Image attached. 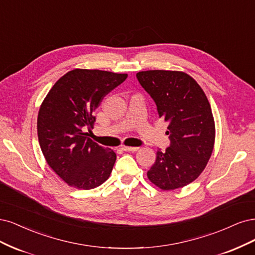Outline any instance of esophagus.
Segmentation results:
<instances>
[{
  "instance_id": "34e87169",
  "label": "esophagus",
  "mask_w": 255,
  "mask_h": 255,
  "mask_svg": "<svg viewBox=\"0 0 255 255\" xmlns=\"http://www.w3.org/2000/svg\"><path fill=\"white\" fill-rule=\"evenodd\" d=\"M122 149L124 151H136L138 148L137 147H132V146H122Z\"/></svg>"
}]
</instances>
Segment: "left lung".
<instances>
[{"instance_id": "1", "label": "left lung", "mask_w": 255, "mask_h": 255, "mask_svg": "<svg viewBox=\"0 0 255 255\" xmlns=\"http://www.w3.org/2000/svg\"><path fill=\"white\" fill-rule=\"evenodd\" d=\"M157 105L159 118L168 123L170 144L157 151L147 177L164 191L193 182L207 166L215 141L211 106L200 86L183 72L153 70L136 74Z\"/></svg>"}]
</instances>
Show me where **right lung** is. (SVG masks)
Here are the masks:
<instances>
[{
    "label": "right lung",
    "instance_id": "right-lung-1",
    "mask_svg": "<svg viewBox=\"0 0 255 255\" xmlns=\"http://www.w3.org/2000/svg\"><path fill=\"white\" fill-rule=\"evenodd\" d=\"M127 74L75 69L53 86L40 107L37 129L41 150L51 168L69 185L91 190L109 178L117 154L93 142V112Z\"/></svg>",
    "mask_w": 255,
    "mask_h": 255
}]
</instances>
